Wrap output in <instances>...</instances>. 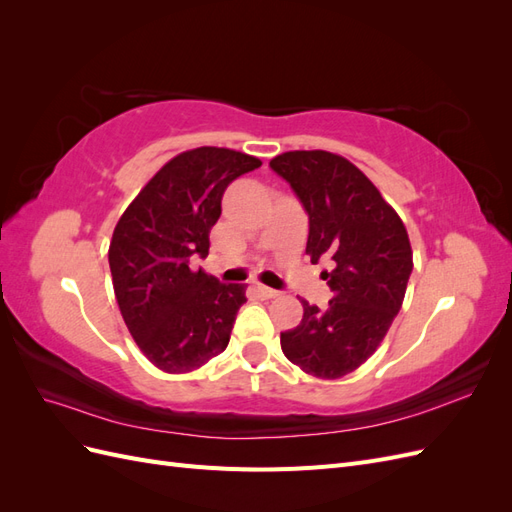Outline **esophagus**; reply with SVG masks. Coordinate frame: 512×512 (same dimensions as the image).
<instances>
[{"label":"esophagus","mask_w":512,"mask_h":512,"mask_svg":"<svg viewBox=\"0 0 512 512\" xmlns=\"http://www.w3.org/2000/svg\"><path fill=\"white\" fill-rule=\"evenodd\" d=\"M254 290L258 292V297H262V299H275V297H280V290H273V288L262 286V284H256Z\"/></svg>","instance_id":"34e87169"}]
</instances>
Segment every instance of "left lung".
I'll list each match as a JSON object with an SVG mask.
<instances>
[{"label": "left lung", "mask_w": 512, "mask_h": 512, "mask_svg": "<svg viewBox=\"0 0 512 512\" xmlns=\"http://www.w3.org/2000/svg\"><path fill=\"white\" fill-rule=\"evenodd\" d=\"M309 218L305 254L331 260L322 271L333 299L303 301L299 327L282 333L286 359L316 378H342L363 365L404 303L412 247L404 222L359 168L329 151H288L269 162Z\"/></svg>", "instance_id": "left-lung-1"}]
</instances>
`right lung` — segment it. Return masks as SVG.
Segmentation results:
<instances>
[{
	"label": "right lung",
	"mask_w": 512,
	"mask_h": 512,
	"mask_svg": "<svg viewBox=\"0 0 512 512\" xmlns=\"http://www.w3.org/2000/svg\"><path fill=\"white\" fill-rule=\"evenodd\" d=\"M262 162L198 147L164 164L115 226L108 265L134 342L166 374L203 367L226 350L245 284H222L190 262L207 258L222 196Z\"/></svg>",
	"instance_id": "obj_1"
}]
</instances>
